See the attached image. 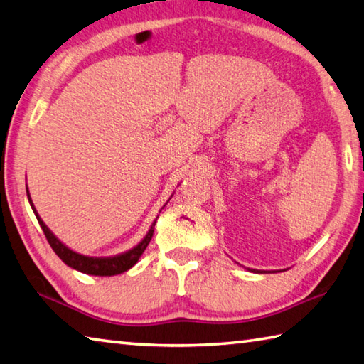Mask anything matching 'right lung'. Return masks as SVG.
<instances>
[{
	"mask_svg": "<svg viewBox=\"0 0 364 364\" xmlns=\"http://www.w3.org/2000/svg\"><path fill=\"white\" fill-rule=\"evenodd\" d=\"M26 194H28V189H26ZM28 200H30L33 211L36 213V210L31 203L30 194H28ZM36 218H38L39 226H41L43 232L46 235V239H48V242H49V245L52 247V250L55 251V255L60 257V259L67 264V266L79 270V272L89 274V275H117V274L125 272V270H129L132 266H135L136 261L140 259V256L143 255V251L146 250V247L149 245L151 239H153L154 226H156V221H154L153 226H151V229H149V232L146 234V237H144V239L138 243L136 247H134L129 251H125V253H122V255L111 256V257H90V256L79 255V253H76V251H73L68 247H65L63 243L50 232L49 228L46 226L41 218L38 216V213H36Z\"/></svg>",
	"mask_w": 364,
	"mask_h": 364,
	"instance_id": "1",
	"label": "right lung"
}]
</instances>
